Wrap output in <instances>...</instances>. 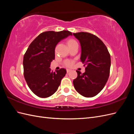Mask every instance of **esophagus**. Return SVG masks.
I'll list each match as a JSON object with an SVG mask.
<instances>
[{"mask_svg": "<svg viewBox=\"0 0 134 134\" xmlns=\"http://www.w3.org/2000/svg\"><path fill=\"white\" fill-rule=\"evenodd\" d=\"M66 71H67V72L68 73V72H69L71 71V70H70V69H67V70H66Z\"/></svg>", "mask_w": 134, "mask_h": 134, "instance_id": "1", "label": "esophagus"}]
</instances>
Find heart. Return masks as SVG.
Returning <instances> with one entry per match:
<instances>
[{
    "label": "heart",
    "instance_id": "obj_1",
    "mask_svg": "<svg viewBox=\"0 0 134 134\" xmlns=\"http://www.w3.org/2000/svg\"><path fill=\"white\" fill-rule=\"evenodd\" d=\"M75 42H76L74 40H72V39H70L68 41V45H69V44H72L73 43H75ZM64 64H65V66H66L68 67H70L72 65V64H73V62H72V61H70V60H66V61H65V62Z\"/></svg>",
    "mask_w": 134,
    "mask_h": 134
}]
</instances>
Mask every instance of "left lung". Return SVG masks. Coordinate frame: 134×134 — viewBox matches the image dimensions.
Masks as SVG:
<instances>
[{"label": "left lung", "mask_w": 134, "mask_h": 134, "mask_svg": "<svg viewBox=\"0 0 134 134\" xmlns=\"http://www.w3.org/2000/svg\"><path fill=\"white\" fill-rule=\"evenodd\" d=\"M80 43V61L86 66L84 73L76 70L78 76L73 80L75 90L85 97H93L103 90L109 78L111 56L104 43L88 32L73 34Z\"/></svg>", "instance_id": "obj_1"}]
</instances>
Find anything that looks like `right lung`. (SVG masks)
<instances>
[{"instance_id":"right-lung-1","label":"right lung","mask_w":134,"mask_h":134,"mask_svg":"<svg viewBox=\"0 0 134 134\" xmlns=\"http://www.w3.org/2000/svg\"><path fill=\"white\" fill-rule=\"evenodd\" d=\"M69 35L71 32L66 30L42 32L31 42L24 55V76L28 87L37 96L47 98L52 96L65 75V69L53 72L50 66L55 59L56 44Z\"/></svg>"}]
</instances>
